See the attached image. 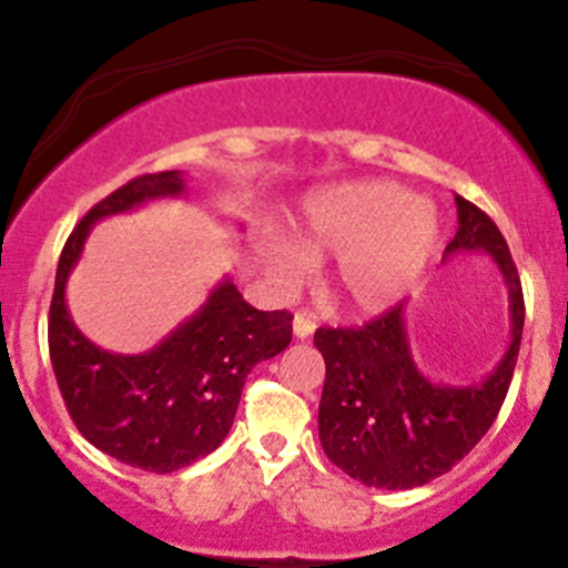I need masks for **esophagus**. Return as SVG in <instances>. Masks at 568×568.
I'll list each match as a JSON object with an SVG mask.
<instances>
[{"label": "esophagus", "mask_w": 568, "mask_h": 568, "mask_svg": "<svg viewBox=\"0 0 568 568\" xmlns=\"http://www.w3.org/2000/svg\"><path fill=\"white\" fill-rule=\"evenodd\" d=\"M316 332V321H313L311 313H296L294 316V335L300 337V341H307V337Z\"/></svg>", "instance_id": "34e87169"}]
</instances>
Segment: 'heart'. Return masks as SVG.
<instances>
[{
    "label": "heart",
    "mask_w": 568,
    "mask_h": 568,
    "mask_svg": "<svg viewBox=\"0 0 568 568\" xmlns=\"http://www.w3.org/2000/svg\"><path fill=\"white\" fill-rule=\"evenodd\" d=\"M443 244L437 205L385 178L318 186L296 216V244L277 239L263 263L280 285L302 283L313 257L335 255L329 288L354 316H379L426 277Z\"/></svg>",
    "instance_id": "1"
}]
</instances>
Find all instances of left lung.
I'll list each match as a JSON object with an SVG mask.
<instances>
[{
	"instance_id": "left-lung-1",
	"label": "left lung",
	"mask_w": 568,
	"mask_h": 568,
	"mask_svg": "<svg viewBox=\"0 0 568 568\" xmlns=\"http://www.w3.org/2000/svg\"><path fill=\"white\" fill-rule=\"evenodd\" d=\"M459 231L445 257L484 252L508 291L511 341L500 363L473 385L432 382L415 363L404 305L357 329L316 332L326 363L318 439L332 464L376 489H415L448 473L489 432L506 400L525 326L523 283L495 222L456 194Z\"/></svg>"
}]
</instances>
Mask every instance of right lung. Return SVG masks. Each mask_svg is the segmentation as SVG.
Returning <instances> with one entry per match:
<instances>
[{"instance_id": "obj_1", "label": "right lung", "mask_w": 568, "mask_h": 568, "mask_svg": "<svg viewBox=\"0 0 568 568\" xmlns=\"http://www.w3.org/2000/svg\"><path fill=\"white\" fill-rule=\"evenodd\" d=\"M183 192L181 170H168L134 178L93 205L62 250L49 311L51 365L77 428L106 456L148 473H173L220 448L244 379L288 346L294 318L288 311H255L225 277L142 354L106 352L79 332L65 288L95 222Z\"/></svg>"}]
</instances>
